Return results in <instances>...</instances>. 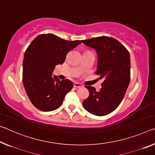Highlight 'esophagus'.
Returning a JSON list of instances; mask_svg holds the SVG:
<instances>
[{
    "label": "esophagus",
    "instance_id": "obj_1",
    "mask_svg": "<svg viewBox=\"0 0 155 155\" xmlns=\"http://www.w3.org/2000/svg\"><path fill=\"white\" fill-rule=\"evenodd\" d=\"M74 87H76V88H78V87H82V85L81 84V83H74Z\"/></svg>",
    "mask_w": 155,
    "mask_h": 155
}]
</instances>
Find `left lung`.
Here are the masks:
<instances>
[{
  "mask_svg": "<svg viewBox=\"0 0 155 155\" xmlns=\"http://www.w3.org/2000/svg\"><path fill=\"white\" fill-rule=\"evenodd\" d=\"M94 49L98 57L96 74L103 78L100 91L85 86L89 97L83 101V107L91 114L105 116L121 104L130 80V57L127 49L117 39L99 36L81 41Z\"/></svg>",
  "mask_w": 155,
  "mask_h": 155,
  "instance_id": "1",
  "label": "left lung"
}]
</instances>
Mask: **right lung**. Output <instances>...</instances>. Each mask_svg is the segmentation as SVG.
<instances>
[{"label": "right lung", "instance_id": "right-lung-1", "mask_svg": "<svg viewBox=\"0 0 155 155\" xmlns=\"http://www.w3.org/2000/svg\"><path fill=\"white\" fill-rule=\"evenodd\" d=\"M81 43L69 41L52 34L38 35L25 52L23 83L30 101L36 108L50 112L59 107L65 95L73 87L69 79L60 81L52 72L63 64L66 55Z\"/></svg>", "mask_w": 155, "mask_h": 155}]
</instances>
